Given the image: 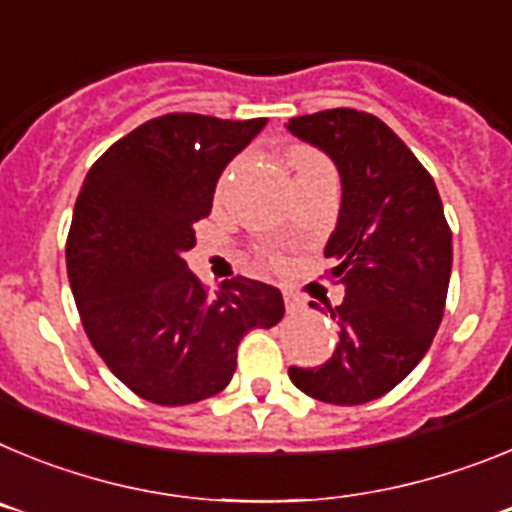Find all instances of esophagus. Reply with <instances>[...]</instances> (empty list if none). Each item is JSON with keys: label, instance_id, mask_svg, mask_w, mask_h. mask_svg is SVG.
<instances>
[{"label": "esophagus", "instance_id": "34e87169", "mask_svg": "<svg viewBox=\"0 0 512 512\" xmlns=\"http://www.w3.org/2000/svg\"><path fill=\"white\" fill-rule=\"evenodd\" d=\"M284 305H287V312L305 310V302H302L297 295H292V292H284Z\"/></svg>", "mask_w": 512, "mask_h": 512}]
</instances>
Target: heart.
<instances>
[{
	"instance_id": "1",
	"label": "heart",
	"mask_w": 512,
	"mask_h": 512,
	"mask_svg": "<svg viewBox=\"0 0 512 512\" xmlns=\"http://www.w3.org/2000/svg\"><path fill=\"white\" fill-rule=\"evenodd\" d=\"M295 169H297V174H310V171L330 169V164L325 161L323 156H318V153L300 151V153H295ZM271 261H279V256H274V253H271Z\"/></svg>"
}]
</instances>
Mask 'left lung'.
I'll return each mask as SVG.
<instances>
[{"mask_svg": "<svg viewBox=\"0 0 512 512\" xmlns=\"http://www.w3.org/2000/svg\"><path fill=\"white\" fill-rule=\"evenodd\" d=\"M297 138L338 166L343 200L325 246V277L346 297L328 307L338 346L323 366H289L297 390L330 405L387 395L413 372L443 318L451 277V228L433 176L392 128L361 110L292 117Z\"/></svg>", "mask_w": 512, "mask_h": 512, "instance_id": "1", "label": "left lung"}]
</instances>
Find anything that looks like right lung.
<instances>
[{
	"label": "right lung",
	"instance_id": "1",
	"mask_svg": "<svg viewBox=\"0 0 512 512\" xmlns=\"http://www.w3.org/2000/svg\"><path fill=\"white\" fill-rule=\"evenodd\" d=\"M264 125L153 117L94 161L76 197L66 266L81 325L143 400L174 408L223 392L241 338L282 320L279 289L238 274L210 295L184 261L217 179Z\"/></svg>",
	"mask_w": 512,
	"mask_h": 512
}]
</instances>
